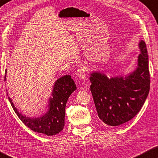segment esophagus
I'll use <instances>...</instances> for the list:
<instances>
[{"label": "esophagus", "instance_id": "obj_1", "mask_svg": "<svg viewBox=\"0 0 158 158\" xmlns=\"http://www.w3.org/2000/svg\"><path fill=\"white\" fill-rule=\"evenodd\" d=\"M76 75L80 79H85L86 77V70L84 67L80 66L76 71Z\"/></svg>", "mask_w": 158, "mask_h": 158}]
</instances>
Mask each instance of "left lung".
Wrapping results in <instances>:
<instances>
[{
  "label": "left lung",
  "instance_id": "1",
  "mask_svg": "<svg viewBox=\"0 0 158 158\" xmlns=\"http://www.w3.org/2000/svg\"><path fill=\"white\" fill-rule=\"evenodd\" d=\"M141 53L138 66L125 78H107L99 73H93L89 77L90 90L99 118L104 124L118 126L131 120L140 112L150 89L146 44H139Z\"/></svg>",
  "mask_w": 158,
  "mask_h": 158
}]
</instances>
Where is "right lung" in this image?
I'll return each instance as SVG.
<instances>
[{"label":"right lung","mask_w":158,"mask_h":158,"mask_svg":"<svg viewBox=\"0 0 158 158\" xmlns=\"http://www.w3.org/2000/svg\"><path fill=\"white\" fill-rule=\"evenodd\" d=\"M5 79L6 75L5 81ZM76 89L75 83L70 75H65L57 79L52 90V97L49 100L48 112L40 118H31L22 115L15 107L9 97V100L14 112L24 125L33 131L51 136L59 134L64 129L65 108L67 101Z\"/></svg>","instance_id":"1"}]
</instances>
